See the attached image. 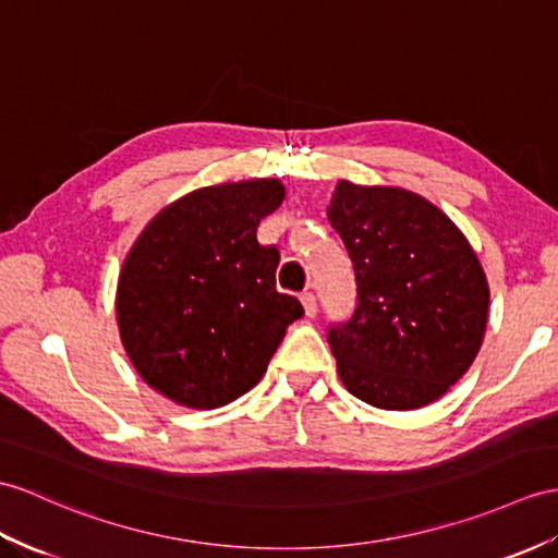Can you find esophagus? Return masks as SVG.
Segmentation results:
<instances>
[{"label": "esophagus", "mask_w": 558, "mask_h": 558, "mask_svg": "<svg viewBox=\"0 0 558 558\" xmlns=\"http://www.w3.org/2000/svg\"><path fill=\"white\" fill-rule=\"evenodd\" d=\"M301 303L305 307V315L307 317H315L317 315V298H315V293H310V291L301 293Z\"/></svg>", "instance_id": "1"}]
</instances>
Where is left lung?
<instances>
[{
  "instance_id": "left-lung-1",
  "label": "left lung",
  "mask_w": 558,
  "mask_h": 558,
  "mask_svg": "<svg viewBox=\"0 0 558 558\" xmlns=\"http://www.w3.org/2000/svg\"><path fill=\"white\" fill-rule=\"evenodd\" d=\"M355 267L357 307L331 326L343 386L378 410L440 400L483 345L490 287L469 239L402 186L338 180L329 208Z\"/></svg>"
}]
</instances>
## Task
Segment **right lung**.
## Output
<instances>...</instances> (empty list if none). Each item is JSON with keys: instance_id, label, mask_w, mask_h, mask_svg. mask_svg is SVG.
Masks as SVG:
<instances>
[{"instance_id": "add662e5", "label": "right lung", "mask_w": 558, "mask_h": 558, "mask_svg": "<svg viewBox=\"0 0 558 558\" xmlns=\"http://www.w3.org/2000/svg\"><path fill=\"white\" fill-rule=\"evenodd\" d=\"M283 196L275 177L203 186L132 243L116 293L120 341L160 396L192 410L234 402L303 317L298 298L277 291L279 251L257 243Z\"/></svg>"}]
</instances>
